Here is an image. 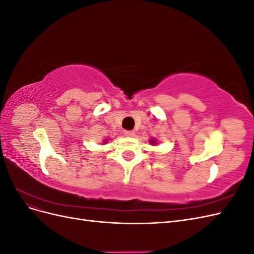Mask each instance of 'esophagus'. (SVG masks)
<instances>
[{"mask_svg":"<svg viewBox=\"0 0 254 254\" xmlns=\"http://www.w3.org/2000/svg\"><path fill=\"white\" fill-rule=\"evenodd\" d=\"M124 134L126 136H134L135 135V132L132 131V130H126V131H124Z\"/></svg>","mask_w":254,"mask_h":254,"instance_id":"1","label":"esophagus"}]
</instances>
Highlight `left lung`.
Masks as SVG:
<instances>
[{
  "instance_id": "left-lung-1",
  "label": "left lung",
  "mask_w": 254,
  "mask_h": 254,
  "mask_svg": "<svg viewBox=\"0 0 254 254\" xmlns=\"http://www.w3.org/2000/svg\"><path fill=\"white\" fill-rule=\"evenodd\" d=\"M150 143H151V144H155L156 142H155V141H153V140H151V141H150Z\"/></svg>"
}]
</instances>
